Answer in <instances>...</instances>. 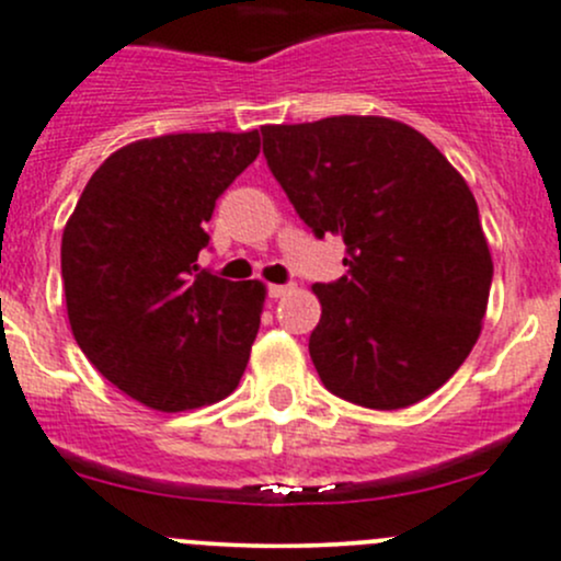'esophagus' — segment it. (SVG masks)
Segmentation results:
<instances>
[{
	"label": "esophagus",
	"mask_w": 561,
	"mask_h": 561,
	"mask_svg": "<svg viewBox=\"0 0 561 561\" xmlns=\"http://www.w3.org/2000/svg\"><path fill=\"white\" fill-rule=\"evenodd\" d=\"M287 293H293V285H268L271 298H282V296H287Z\"/></svg>",
	"instance_id": "1"
}]
</instances>
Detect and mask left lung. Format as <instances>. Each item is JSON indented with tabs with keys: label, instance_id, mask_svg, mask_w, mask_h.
Wrapping results in <instances>:
<instances>
[{
	"label": "left lung",
	"instance_id": "1",
	"mask_svg": "<svg viewBox=\"0 0 561 561\" xmlns=\"http://www.w3.org/2000/svg\"><path fill=\"white\" fill-rule=\"evenodd\" d=\"M268 171L347 276L317 282L309 355L333 396L401 410L456 375L489 304V244L467 181L417 129L382 116L260 127Z\"/></svg>",
	"mask_w": 561,
	"mask_h": 561
}]
</instances>
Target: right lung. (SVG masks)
<instances>
[{"instance_id": "1", "label": "right lung", "mask_w": 561, "mask_h": 561, "mask_svg": "<svg viewBox=\"0 0 561 561\" xmlns=\"http://www.w3.org/2000/svg\"><path fill=\"white\" fill-rule=\"evenodd\" d=\"M260 154L257 133L138 140L89 179L65 236L61 279L78 347L140 404L195 410L233 393L265 287L197 265L217 197Z\"/></svg>"}]
</instances>
